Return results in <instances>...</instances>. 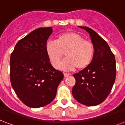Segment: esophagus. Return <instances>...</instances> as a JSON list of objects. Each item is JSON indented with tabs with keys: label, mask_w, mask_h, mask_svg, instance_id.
I'll use <instances>...</instances> for the list:
<instances>
[{
	"label": "esophagus",
	"mask_w": 125,
	"mask_h": 125,
	"mask_svg": "<svg viewBox=\"0 0 125 125\" xmlns=\"http://www.w3.org/2000/svg\"><path fill=\"white\" fill-rule=\"evenodd\" d=\"M63 75H64V76H65V77H68L69 75H70V73H63Z\"/></svg>",
	"instance_id": "1"
}]
</instances>
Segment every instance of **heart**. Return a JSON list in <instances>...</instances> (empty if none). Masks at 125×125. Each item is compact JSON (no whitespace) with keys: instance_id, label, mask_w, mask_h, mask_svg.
<instances>
[{"instance_id":"obj_1","label":"heart","mask_w":125,"mask_h":125,"mask_svg":"<svg viewBox=\"0 0 125 125\" xmlns=\"http://www.w3.org/2000/svg\"><path fill=\"white\" fill-rule=\"evenodd\" d=\"M45 49L53 67L58 68L60 65V69L64 71L73 70L76 67L83 70L91 63L94 55L93 44L73 32L60 34L56 41H48ZM64 53L66 58L61 63Z\"/></svg>"}]
</instances>
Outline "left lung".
I'll list each match as a JSON object with an SVG mask.
<instances>
[{"label": "left lung", "instance_id": "1", "mask_svg": "<svg viewBox=\"0 0 125 125\" xmlns=\"http://www.w3.org/2000/svg\"><path fill=\"white\" fill-rule=\"evenodd\" d=\"M87 32L94 47L91 63L73 74L75 84L72 89L75 99L86 106H95L109 95L116 77V62L109 46L91 28L78 26Z\"/></svg>", "mask_w": 125, "mask_h": 125}]
</instances>
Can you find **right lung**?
<instances>
[{"label":"right lung","instance_id":"right-lung-1","mask_svg":"<svg viewBox=\"0 0 125 125\" xmlns=\"http://www.w3.org/2000/svg\"><path fill=\"white\" fill-rule=\"evenodd\" d=\"M52 32V27L34 30L17 42L11 53V85L28 107L39 108L50 103L63 78L62 72L51 65L46 52Z\"/></svg>","mask_w":125,"mask_h":125}]
</instances>
